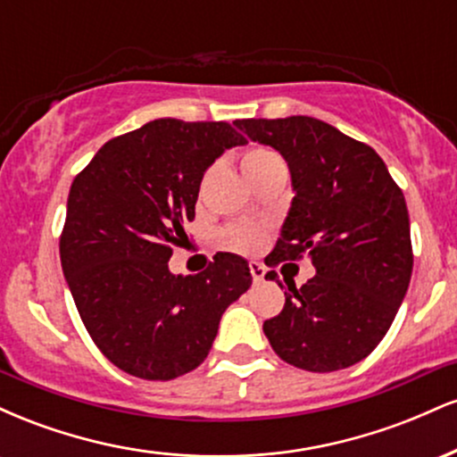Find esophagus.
<instances>
[{
    "label": "esophagus",
    "mask_w": 457,
    "mask_h": 457,
    "mask_svg": "<svg viewBox=\"0 0 457 457\" xmlns=\"http://www.w3.org/2000/svg\"><path fill=\"white\" fill-rule=\"evenodd\" d=\"M249 270H251V277H253V281H264L266 277L264 264H260V262H249Z\"/></svg>",
    "instance_id": "obj_1"
}]
</instances>
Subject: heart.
<instances>
[{
    "label": "heart",
    "instance_id": "obj_1",
    "mask_svg": "<svg viewBox=\"0 0 457 457\" xmlns=\"http://www.w3.org/2000/svg\"><path fill=\"white\" fill-rule=\"evenodd\" d=\"M283 165L279 154L275 150L266 148V145H251L243 154V170L246 178H255L272 167ZM223 245L232 251L240 253H258L266 243V229L253 223H236L229 225L221 234Z\"/></svg>",
    "mask_w": 457,
    "mask_h": 457
}]
</instances>
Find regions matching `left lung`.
Returning a JSON list of instances; mask_svg holds the SVG:
<instances>
[{"mask_svg": "<svg viewBox=\"0 0 457 457\" xmlns=\"http://www.w3.org/2000/svg\"><path fill=\"white\" fill-rule=\"evenodd\" d=\"M234 124L290 167L295 197L266 264L309 255L316 269L305 286L286 281V305L266 320L264 335L279 359L301 370L359 363L386 335L411 283L402 188L374 148L322 120L290 115Z\"/></svg>", "mask_w": 457, "mask_h": 457, "instance_id": "1", "label": "left lung"}]
</instances>
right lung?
Here are the masks:
<instances>
[{
  "label": "right lung",
  "mask_w": 457,
  "mask_h": 457,
  "mask_svg": "<svg viewBox=\"0 0 457 457\" xmlns=\"http://www.w3.org/2000/svg\"><path fill=\"white\" fill-rule=\"evenodd\" d=\"M245 137L228 122L161 118L103 145L72 180L62 270L87 333L115 367L171 380L211 353L223 312L251 286L246 260L214 255L174 275L204 171Z\"/></svg>",
  "instance_id": "1"
}]
</instances>
